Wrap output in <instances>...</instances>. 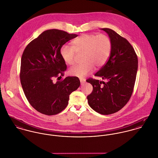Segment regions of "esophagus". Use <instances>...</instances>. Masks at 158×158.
Here are the masks:
<instances>
[{
	"label": "esophagus",
	"mask_w": 158,
	"mask_h": 158,
	"mask_svg": "<svg viewBox=\"0 0 158 158\" xmlns=\"http://www.w3.org/2000/svg\"><path fill=\"white\" fill-rule=\"evenodd\" d=\"M80 81H81V85H83L85 82V79H80Z\"/></svg>",
	"instance_id": "34e87169"
}]
</instances>
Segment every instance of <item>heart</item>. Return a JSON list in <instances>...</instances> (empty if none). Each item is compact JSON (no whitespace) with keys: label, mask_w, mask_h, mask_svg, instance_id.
Here are the masks:
<instances>
[{"label":"heart","mask_w":158,"mask_h":158,"mask_svg":"<svg viewBox=\"0 0 158 158\" xmlns=\"http://www.w3.org/2000/svg\"><path fill=\"white\" fill-rule=\"evenodd\" d=\"M73 47L63 45L60 50L64 61L69 65L74 64L76 53H84L85 63L77 65L70 70L72 76L83 77L92 72L94 66L101 67L108 60L111 51L110 38L104 34H82L72 42Z\"/></svg>","instance_id":"1"}]
</instances>
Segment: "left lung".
Instances as JSON below:
<instances>
[{"mask_svg":"<svg viewBox=\"0 0 158 158\" xmlns=\"http://www.w3.org/2000/svg\"><path fill=\"white\" fill-rule=\"evenodd\" d=\"M111 41V51L107 62L94 76L107 81L89 78L93 86L87 96L90 107L107 115L122 109L130 100L135 86L138 67L137 55L129 42L110 28H101Z\"/></svg>","mask_w":158,"mask_h":158,"instance_id":"1","label":"left lung"}]
</instances>
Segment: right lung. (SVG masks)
<instances>
[{
	"mask_svg": "<svg viewBox=\"0 0 158 158\" xmlns=\"http://www.w3.org/2000/svg\"><path fill=\"white\" fill-rule=\"evenodd\" d=\"M77 36L56 29L46 30L30 42L23 52L21 85L30 105L44 114L60 113L68 105L70 94L80 86V81L75 76L53 81V77L62 76L67 70L60 53L61 47Z\"/></svg>",
	"mask_w": 158,
	"mask_h": 158,
	"instance_id": "1",
	"label": "right lung"
}]
</instances>
